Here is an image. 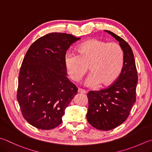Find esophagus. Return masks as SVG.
<instances>
[{
  "label": "esophagus",
  "mask_w": 152,
  "mask_h": 152,
  "mask_svg": "<svg viewBox=\"0 0 152 152\" xmlns=\"http://www.w3.org/2000/svg\"><path fill=\"white\" fill-rule=\"evenodd\" d=\"M78 93L85 94V93H86V91H85V90H83V89H82V88H78Z\"/></svg>",
  "instance_id": "1"
}]
</instances>
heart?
<instances>
[{
    "label": "heart",
    "instance_id": "heart-1",
    "mask_svg": "<svg viewBox=\"0 0 152 152\" xmlns=\"http://www.w3.org/2000/svg\"><path fill=\"white\" fill-rule=\"evenodd\" d=\"M78 54L67 52L64 64L71 79H81L88 69L91 73L85 81L88 87L112 85L118 78L124 65V51L116 43L91 39L77 48Z\"/></svg>",
    "mask_w": 152,
    "mask_h": 152
}]
</instances>
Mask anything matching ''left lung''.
I'll list each match as a JSON object with an SVG mask.
<instances>
[{
    "instance_id": "1",
    "label": "left lung",
    "mask_w": 152,
    "mask_h": 152,
    "mask_svg": "<svg viewBox=\"0 0 152 152\" xmlns=\"http://www.w3.org/2000/svg\"><path fill=\"white\" fill-rule=\"evenodd\" d=\"M113 36L124 51V65L115 83L105 89L87 93L88 123L100 130H110L122 124L129 116L136 102L138 83L135 59L128 43L110 31L104 30Z\"/></svg>"
}]
</instances>
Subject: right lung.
<instances>
[{
    "instance_id": "right-lung-1",
    "label": "right lung",
    "mask_w": 152,
    "mask_h": 152,
    "mask_svg": "<svg viewBox=\"0 0 152 152\" xmlns=\"http://www.w3.org/2000/svg\"><path fill=\"white\" fill-rule=\"evenodd\" d=\"M80 39L50 33L34 42L26 53L17 100L26 121L38 129H53L61 124L65 108L77 93V87L67 77L64 56Z\"/></svg>"
}]
</instances>
